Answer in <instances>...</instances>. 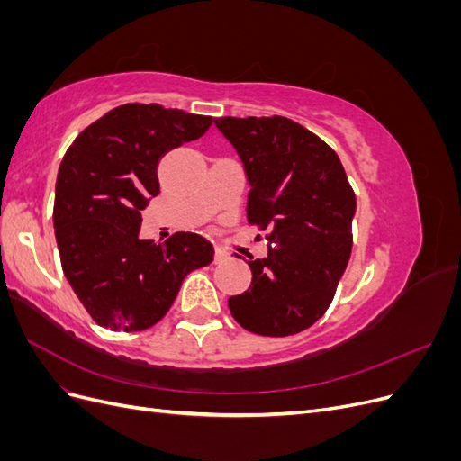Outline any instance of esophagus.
<instances>
[{"label": "esophagus", "instance_id": "34e87169", "mask_svg": "<svg viewBox=\"0 0 461 461\" xmlns=\"http://www.w3.org/2000/svg\"><path fill=\"white\" fill-rule=\"evenodd\" d=\"M215 261H222V259H227L229 258V252L225 248H221V246H215Z\"/></svg>", "mask_w": 461, "mask_h": 461}]
</instances>
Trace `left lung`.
I'll return each mask as SVG.
<instances>
[{
  "mask_svg": "<svg viewBox=\"0 0 461 461\" xmlns=\"http://www.w3.org/2000/svg\"><path fill=\"white\" fill-rule=\"evenodd\" d=\"M215 127L242 161L248 221L269 232L267 256L246 254L252 285L229 298L230 313L263 337L296 334L327 312L346 271L356 194L334 149L294 121L222 117Z\"/></svg>",
  "mask_w": 461,
  "mask_h": 461,
  "instance_id": "1",
  "label": "left lung"
}]
</instances>
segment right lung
<instances>
[{
    "label": "right lung",
    "instance_id": "1",
    "mask_svg": "<svg viewBox=\"0 0 461 461\" xmlns=\"http://www.w3.org/2000/svg\"><path fill=\"white\" fill-rule=\"evenodd\" d=\"M213 119L158 104H124L82 131L58 173L53 227L63 273L111 330H142L169 312L185 276L209 265L202 234L140 239L142 209L159 194L167 151L198 140Z\"/></svg>",
    "mask_w": 461,
    "mask_h": 461
}]
</instances>
